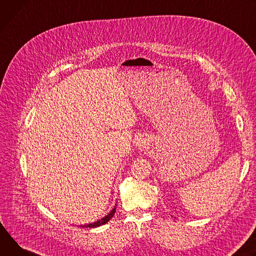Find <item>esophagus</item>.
<instances>
[{"instance_id":"obj_1","label":"esophagus","mask_w":256,"mask_h":256,"mask_svg":"<svg viewBox=\"0 0 256 256\" xmlns=\"http://www.w3.org/2000/svg\"><path fill=\"white\" fill-rule=\"evenodd\" d=\"M137 146H138L139 148H142V146H146V142H144V140H138Z\"/></svg>"}]
</instances>
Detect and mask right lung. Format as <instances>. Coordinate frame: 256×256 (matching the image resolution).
Instances as JSON below:
<instances>
[{
    "mask_svg": "<svg viewBox=\"0 0 256 256\" xmlns=\"http://www.w3.org/2000/svg\"><path fill=\"white\" fill-rule=\"evenodd\" d=\"M116 206H114V208H112L106 216L102 218L100 220H96V222H92V224H81V226H82V228H96V226H102V224H106V222L114 216V214H115V212H116Z\"/></svg>",
    "mask_w": 256,
    "mask_h": 256,
    "instance_id": "1",
    "label": "right lung"
}]
</instances>
